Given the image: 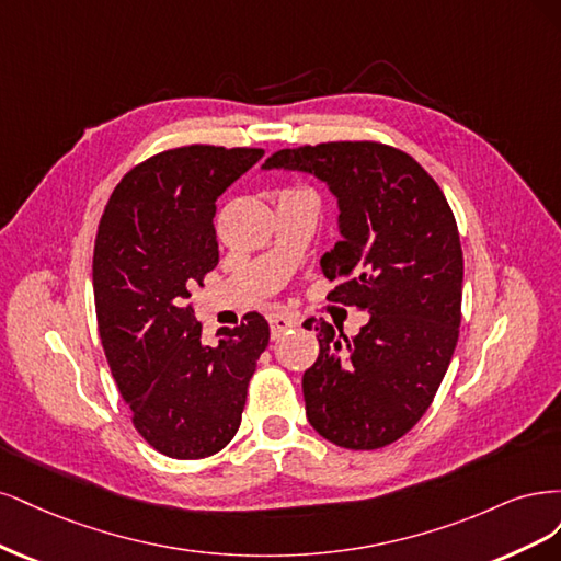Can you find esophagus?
I'll list each match as a JSON object with an SVG mask.
<instances>
[{"label":"esophagus","instance_id":"esophagus-1","mask_svg":"<svg viewBox=\"0 0 561 561\" xmlns=\"http://www.w3.org/2000/svg\"><path fill=\"white\" fill-rule=\"evenodd\" d=\"M296 327H298V321L294 317H286V314L270 317V333H273V337H279V335H284L286 331H291Z\"/></svg>","mask_w":561,"mask_h":561}]
</instances>
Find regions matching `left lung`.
I'll return each instance as SVG.
<instances>
[{
	"instance_id": "8db88e82",
	"label": "left lung",
	"mask_w": 561,
	"mask_h": 561,
	"mask_svg": "<svg viewBox=\"0 0 561 561\" xmlns=\"http://www.w3.org/2000/svg\"><path fill=\"white\" fill-rule=\"evenodd\" d=\"M263 170L321 179L337 197L340 242L321 270L331 298L370 314L354 337L310 319L319 356L302 375L312 428L347 449L385 447L422 420L455 354L463 254L440 186L377 141L282 149Z\"/></svg>"
}]
</instances>
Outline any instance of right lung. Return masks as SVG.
I'll list each match as a JSON object with an SVG mask.
<instances>
[{
  "label": "right lung",
  "mask_w": 561,
  "mask_h": 561,
  "mask_svg": "<svg viewBox=\"0 0 561 561\" xmlns=\"http://www.w3.org/2000/svg\"><path fill=\"white\" fill-rule=\"evenodd\" d=\"M263 153L205 144L162 151L121 179L102 214L93 254L102 347L135 428L172 459L211 457L232 440L267 347L259 312L205 345L188 305L219 263L216 197Z\"/></svg>",
  "instance_id": "add662e5"
}]
</instances>
